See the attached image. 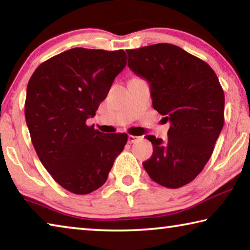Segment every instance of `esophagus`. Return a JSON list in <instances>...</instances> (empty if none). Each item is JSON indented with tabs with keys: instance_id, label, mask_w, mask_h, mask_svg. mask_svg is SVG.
I'll return each instance as SVG.
<instances>
[{
	"instance_id": "esophagus-1",
	"label": "esophagus",
	"mask_w": 250,
	"mask_h": 250,
	"mask_svg": "<svg viewBox=\"0 0 250 250\" xmlns=\"http://www.w3.org/2000/svg\"><path fill=\"white\" fill-rule=\"evenodd\" d=\"M139 139H140V137H137V135H132V134H129L128 137V142L129 143H134L137 142Z\"/></svg>"
}]
</instances>
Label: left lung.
I'll use <instances>...</instances> for the list:
<instances>
[{"mask_svg":"<svg viewBox=\"0 0 250 250\" xmlns=\"http://www.w3.org/2000/svg\"><path fill=\"white\" fill-rule=\"evenodd\" d=\"M128 66L150 84L152 104L170 122L167 140L146 135L153 146L143 167L156 183L179 188L204 168L224 125L225 96L204 61L172 44L125 50Z\"/></svg>","mask_w":250,"mask_h":250,"instance_id":"1","label":"left lung"}]
</instances>
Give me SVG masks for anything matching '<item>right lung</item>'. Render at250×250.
Instances as JSON below:
<instances>
[{"label": "right lung", "mask_w": 250, "mask_h": 250, "mask_svg": "<svg viewBox=\"0 0 250 250\" xmlns=\"http://www.w3.org/2000/svg\"><path fill=\"white\" fill-rule=\"evenodd\" d=\"M126 65L122 49L71 48L37 67L29 79L25 119L42 164L71 193L89 194L108 179L128 134L88 126Z\"/></svg>", "instance_id": "right-lung-1"}]
</instances>
